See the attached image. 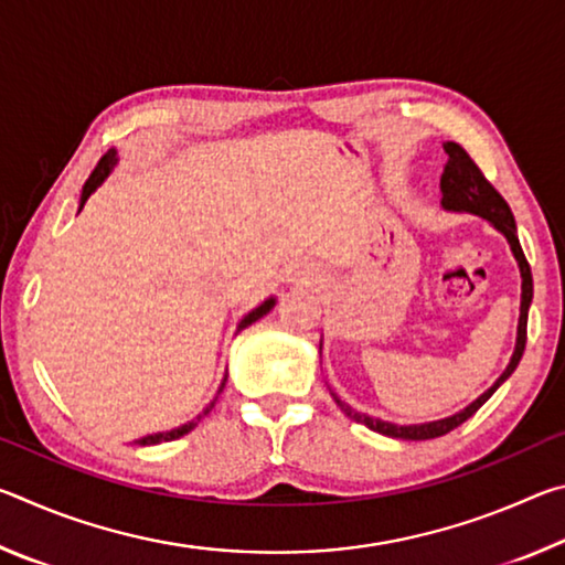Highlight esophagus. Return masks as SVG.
Segmentation results:
<instances>
[{"label": "esophagus", "mask_w": 565, "mask_h": 565, "mask_svg": "<svg viewBox=\"0 0 565 565\" xmlns=\"http://www.w3.org/2000/svg\"><path fill=\"white\" fill-rule=\"evenodd\" d=\"M299 274H301V276H306V274H303V271H299Z\"/></svg>", "instance_id": "34e87169"}]
</instances>
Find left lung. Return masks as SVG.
Segmentation results:
<instances>
[{"instance_id":"left-lung-1","label":"left lung","mask_w":565,"mask_h":565,"mask_svg":"<svg viewBox=\"0 0 565 565\" xmlns=\"http://www.w3.org/2000/svg\"><path fill=\"white\" fill-rule=\"evenodd\" d=\"M448 161L444 167V174H441V194H444V206L446 209H454V212H471L478 214L483 218H489V222L499 228V232L509 238L511 244V252L515 256V262L521 266V319H519V339H515V351H513V359L509 363V369L503 371L501 379L495 381V384L486 391L483 396H478L471 406H466L463 411H458V414L441 418V420H431V424H418V426H396V424H386V420L381 418H371L366 414H359V411H353L349 404H343V401L333 394V401H337V406L343 411V414L351 416L353 420H359V424H366L371 431H379L384 436L391 438H404V441H426V438H438V436H446L448 431H454L463 424V420L471 418L478 408H481L486 401H489L495 388H499L505 379H509L515 366H519V361L525 351V327H529V306L533 299V276H531V266L525 262V254L521 248L519 236H515V222H513V214H511V206L505 204V199L499 194V191L493 189V184L489 179L483 177V171L476 167V161L468 157V151L456 145V141H446L444 145Z\"/></svg>"}]
</instances>
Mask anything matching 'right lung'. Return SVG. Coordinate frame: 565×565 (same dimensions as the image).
Segmentation results:
<instances>
[{
  "instance_id": "1",
  "label": "right lung",
  "mask_w": 565,
  "mask_h": 565,
  "mask_svg": "<svg viewBox=\"0 0 565 565\" xmlns=\"http://www.w3.org/2000/svg\"><path fill=\"white\" fill-rule=\"evenodd\" d=\"M114 161H117V151L114 149H109L107 154H104L102 159H99V164L94 167V171L89 174V179H87V184H84V189H82V204H79V209L87 204V199L92 196V191L97 189L104 179L109 177V171H111V167H114ZM271 306H274V299H269V301H264L259 309H254L252 313H246V317L242 319V323H238V331L242 329H246V327H252L254 321H259L264 313H269L271 311ZM224 384H226V379L222 381V388H218V394H222L224 391ZM214 404H216V398L212 401V404H209L206 408H204V414H199L194 420H189V424H184V426H179V428H174V431H167V434H154V436H145V438H139V446H154V444H161V441H174V438H179V436H184V434H189L191 428H194L199 420H202L209 411L214 408Z\"/></svg>"
}]
</instances>
